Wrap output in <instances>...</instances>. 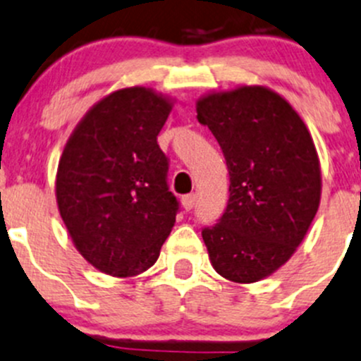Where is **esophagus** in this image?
<instances>
[{
    "label": "esophagus",
    "instance_id": "1",
    "mask_svg": "<svg viewBox=\"0 0 361 361\" xmlns=\"http://www.w3.org/2000/svg\"><path fill=\"white\" fill-rule=\"evenodd\" d=\"M181 204H183V207H185V209H187V211L194 209V206H195V195H194V194L185 195V197L181 199Z\"/></svg>",
    "mask_w": 361,
    "mask_h": 361
}]
</instances>
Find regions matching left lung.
Segmentation results:
<instances>
[{
	"label": "left lung",
	"mask_w": 361,
	"mask_h": 361,
	"mask_svg": "<svg viewBox=\"0 0 361 361\" xmlns=\"http://www.w3.org/2000/svg\"><path fill=\"white\" fill-rule=\"evenodd\" d=\"M197 120L216 137L231 178L227 209L202 228L211 265L228 281H260L292 257L318 211L312 137L288 101L258 85L204 96Z\"/></svg>",
	"instance_id": "1"
}]
</instances>
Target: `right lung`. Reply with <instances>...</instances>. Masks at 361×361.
<instances>
[{
  "label": "right lung",
  "mask_w": 361,
  "mask_h": 361,
  "mask_svg": "<svg viewBox=\"0 0 361 361\" xmlns=\"http://www.w3.org/2000/svg\"><path fill=\"white\" fill-rule=\"evenodd\" d=\"M171 101L145 87L94 104L59 160L56 197L76 250L101 272L129 278L150 269L180 202L169 192V159L157 136Z\"/></svg>",
  "instance_id": "obj_1"
}]
</instances>
